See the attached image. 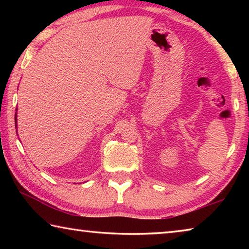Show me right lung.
<instances>
[{"label":"right lung","mask_w":249,"mask_h":249,"mask_svg":"<svg viewBox=\"0 0 249 249\" xmlns=\"http://www.w3.org/2000/svg\"><path fill=\"white\" fill-rule=\"evenodd\" d=\"M18 111V109H16ZM15 127L18 128V119H16V114H15Z\"/></svg>","instance_id":"add662e5"}]
</instances>
